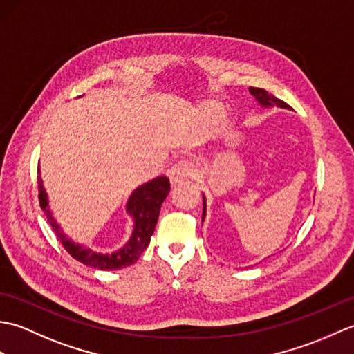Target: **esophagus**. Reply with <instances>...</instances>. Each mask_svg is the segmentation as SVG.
Listing matches in <instances>:
<instances>
[{"label":"esophagus","mask_w":354,"mask_h":354,"mask_svg":"<svg viewBox=\"0 0 354 354\" xmlns=\"http://www.w3.org/2000/svg\"><path fill=\"white\" fill-rule=\"evenodd\" d=\"M196 176L193 167L185 161H179L178 164L173 165L169 173V179L171 185H179L181 183L187 181V179H193Z\"/></svg>","instance_id":"1"}]
</instances>
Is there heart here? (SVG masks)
I'll return each mask as SVG.
<instances>
[{
	"instance_id": "1",
	"label": "heart",
	"mask_w": 354,
	"mask_h": 354,
	"mask_svg": "<svg viewBox=\"0 0 354 354\" xmlns=\"http://www.w3.org/2000/svg\"><path fill=\"white\" fill-rule=\"evenodd\" d=\"M225 112H227V108H225V104L221 100L207 99L202 100L196 106L194 120H196L201 129H212L223 118Z\"/></svg>"
}]
</instances>
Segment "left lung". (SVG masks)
<instances>
[{
	"instance_id": "left-lung-1",
	"label": "left lung",
	"mask_w": 354,
	"mask_h": 354,
	"mask_svg": "<svg viewBox=\"0 0 354 354\" xmlns=\"http://www.w3.org/2000/svg\"><path fill=\"white\" fill-rule=\"evenodd\" d=\"M250 93L255 97V100L259 102L261 108H284V109H290L288 103H284L283 100L277 99V97L270 95L268 91L261 88H250ZM202 199H204V209H202V222H204L205 216H207V201H205V194H202Z\"/></svg>"
}]
</instances>
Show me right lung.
<instances>
[{"label": "right lung", "instance_id": "add662e5", "mask_svg": "<svg viewBox=\"0 0 354 354\" xmlns=\"http://www.w3.org/2000/svg\"><path fill=\"white\" fill-rule=\"evenodd\" d=\"M37 184H39L37 187H39L41 208L44 209L48 223L51 225V228L55 231L57 239L61 240L65 250L68 251L73 259L79 260L80 263H84V265L89 268L100 270L122 269L133 265V263L140 259L142 251H145L150 243V237L153 234L158 216H160L161 204L164 199L167 198V194L170 192V183L165 176H158L152 179V181L137 187V189L132 192L126 204V213L132 217L133 222L132 234L129 240H127L120 250L111 254H103L91 250L89 246L76 243L71 237L65 234L61 225H59L55 217H53V213L48 207V194L45 192L41 173L39 176H37Z\"/></svg>", "mask_w": 354, "mask_h": 354}]
</instances>
